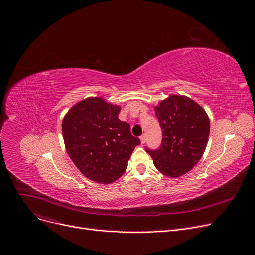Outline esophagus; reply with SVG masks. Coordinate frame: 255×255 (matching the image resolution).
<instances>
[{
  "label": "esophagus",
  "mask_w": 255,
  "mask_h": 255,
  "mask_svg": "<svg viewBox=\"0 0 255 255\" xmlns=\"http://www.w3.org/2000/svg\"><path fill=\"white\" fill-rule=\"evenodd\" d=\"M140 141H141L142 144L145 143V141H146V135H145V134L141 135V136H140Z\"/></svg>",
  "instance_id": "1"
}]
</instances>
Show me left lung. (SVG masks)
Returning a JSON list of instances; mask_svg holds the SVG:
<instances>
[{
  "label": "left lung",
  "instance_id": "1",
  "mask_svg": "<svg viewBox=\"0 0 255 255\" xmlns=\"http://www.w3.org/2000/svg\"><path fill=\"white\" fill-rule=\"evenodd\" d=\"M155 111L163 130L162 143L158 149L145 150L161 173L179 177L192 170L204 154L209 118L196 101L184 95H170Z\"/></svg>",
  "mask_w": 255,
  "mask_h": 255
}]
</instances>
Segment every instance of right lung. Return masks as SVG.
I'll list each match as a JSON object with an SVG mask.
<instances>
[{
  "label": "right lung",
  "mask_w": 255,
  "mask_h": 255,
  "mask_svg": "<svg viewBox=\"0 0 255 255\" xmlns=\"http://www.w3.org/2000/svg\"><path fill=\"white\" fill-rule=\"evenodd\" d=\"M121 108L103 97H88L76 104L63 118L65 148L87 178L109 184L121 177L135 146L130 125L118 118Z\"/></svg>",
  "instance_id": "obj_1"
}]
</instances>
